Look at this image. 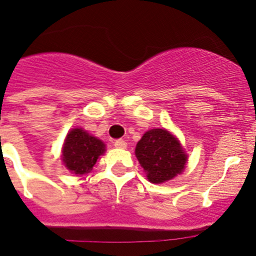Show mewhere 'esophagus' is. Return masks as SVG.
I'll use <instances>...</instances> for the list:
<instances>
[{"label":"esophagus","instance_id":"esophagus-1","mask_svg":"<svg viewBox=\"0 0 256 256\" xmlns=\"http://www.w3.org/2000/svg\"><path fill=\"white\" fill-rule=\"evenodd\" d=\"M114 146H115V148H128V142H126V141H124V140H118V141H115V142H114Z\"/></svg>","mask_w":256,"mask_h":256}]
</instances>
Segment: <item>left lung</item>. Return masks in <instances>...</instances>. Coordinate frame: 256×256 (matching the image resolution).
<instances>
[{"instance_id": "obj_1", "label": "left lung", "mask_w": 256, "mask_h": 256, "mask_svg": "<svg viewBox=\"0 0 256 256\" xmlns=\"http://www.w3.org/2000/svg\"><path fill=\"white\" fill-rule=\"evenodd\" d=\"M135 152L146 176L154 184L174 178L184 170L186 162L180 142L164 128H152L144 134Z\"/></svg>"}]
</instances>
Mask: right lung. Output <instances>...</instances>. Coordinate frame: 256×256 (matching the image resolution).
Listing matches in <instances>:
<instances>
[{"label": "right lung", "mask_w": 256, "mask_h": 256, "mask_svg": "<svg viewBox=\"0 0 256 256\" xmlns=\"http://www.w3.org/2000/svg\"><path fill=\"white\" fill-rule=\"evenodd\" d=\"M105 151V145L101 140L88 135L82 128H74L68 134L62 161L66 168L74 174L84 175L92 170L98 156Z\"/></svg>", "instance_id": "add662e5"}]
</instances>
